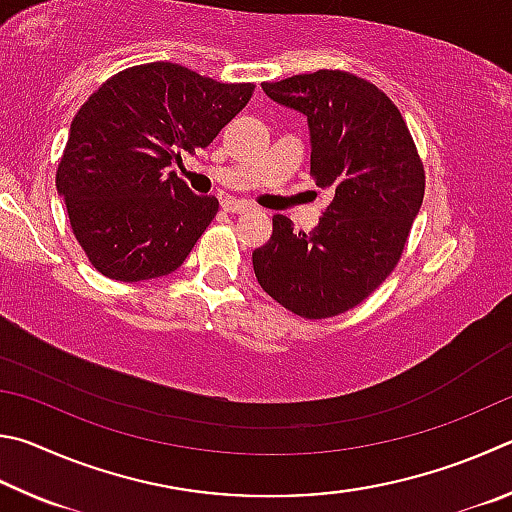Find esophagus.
Masks as SVG:
<instances>
[{
	"instance_id": "34e87169",
	"label": "esophagus",
	"mask_w": 512,
	"mask_h": 512,
	"mask_svg": "<svg viewBox=\"0 0 512 512\" xmlns=\"http://www.w3.org/2000/svg\"><path fill=\"white\" fill-rule=\"evenodd\" d=\"M222 209L229 211V213H245V211L251 209V206L247 202L231 200V197H227V200H222Z\"/></svg>"
}]
</instances>
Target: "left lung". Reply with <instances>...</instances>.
Wrapping results in <instances>:
<instances>
[{
    "label": "left lung",
    "instance_id": "1",
    "mask_svg": "<svg viewBox=\"0 0 512 512\" xmlns=\"http://www.w3.org/2000/svg\"><path fill=\"white\" fill-rule=\"evenodd\" d=\"M263 92L306 116L310 173L335 195L310 233L274 215L272 238L251 254L254 274L294 315H342L400 261L423 204V164L398 107L364 78L319 69Z\"/></svg>",
    "mask_w": 512,
    "mask_h": 512
}]
</instances>
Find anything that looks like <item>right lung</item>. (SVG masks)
<instances>
[{
	"label": "right lung",
	"mask_w": 512,
	"mask_h": 512,
	"mask_svg": "<svg viewBox=\"0 0 512 512\" xmlns=\"http://www.w3.org/2000/svg\"><path fill=\"white\" fill-rule=\"evenodd\" d=\"M251 83H218L173 62L130 67L76 112L56 188L78 245L114 281L175 272L218 213L168 170L206 148L247 105Z\"/></svg>",
	"instance_id": "obj_1"
}]
</instances>
